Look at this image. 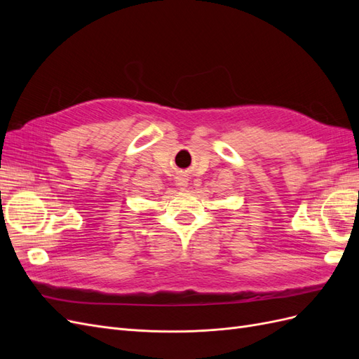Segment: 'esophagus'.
Instances as JSON below:
<instances>
[{
    "label": "esophagus",
    "instance_id": "obj_1",
    "mask_svg": "<svg viewBox=\"0 0 359 359\" xmlns=\"http://www.w3.org/2000/svg\"><path fill=\"white\" fill-rule=\"evenodd\" d=\"M175 181H177V186H180V187H186L187 186V178L184 177V175H178L175 178Z\"/></svg>",
    "mask_w": 359,
    "mask_h": 359
}]
</instances>
